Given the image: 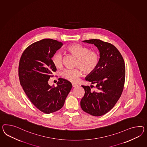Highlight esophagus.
<instances>
[{
	"mask_svg": "<svg viewBox=\"0 0 147 147\" xmlns=\"http://www.w3.org/2000/svg\"><path fill=\"white\" fill-rule=\"evenodd\" d=\"M72 85L73 87H75L78 86V85L77 84H75V83H72Z\"/></svg>",
	"mask_w": 147,
	"mask_h": 147,
	"instance_id": "esophagus-1",
	"label": "esophagus"
}]
</instances>
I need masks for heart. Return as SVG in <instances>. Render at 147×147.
<instances>
[{"instance_id": "b5f03b06", "label": "heart", "mask_w": 147, "mask_h": 147, "mask_svg": "<svg viewBox=\"0 0 147 147\" xmlns=\"http://www.w3.org/2000/svg\"><path fill=\"white\" fill-rule=\"evenodd\" d=\"M67 50L72 55L77 58L75 66L79 68L65 69L61 72L64 79L71 82H77L82 75L83 70L85 74L94 72L100 62V54L96 50H90L88 48L78 44H72L67 46ZM52 62L57 68H60L63 65V55L60 52L55 53Z\"/></svg>"}]
</instances>
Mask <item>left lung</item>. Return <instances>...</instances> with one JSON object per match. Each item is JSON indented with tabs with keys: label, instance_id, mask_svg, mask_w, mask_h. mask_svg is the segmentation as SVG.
Instances as JSON below:
<instances>
[{
	"label": "left lung",
	"instance_id": "1",
	"mask_svg": "<svg viewBox=\"0 0 147 147\" xmlns=\"http://www.w3.org/2000/svg\"><path fill=\"white\" fill-rule=\"evenodd\" d=\"M83 42L98 47L100 59L98 68L86 78L87 81L96 84V90H91L94 86H82L85 94L80 106L87 113L100 116L113 108L123 93L125 79L124 60L117 48L109 42L96 39Z\"/></svg>",
	"mask_w": 147,
	"mask_h": 147
}]
</instances>
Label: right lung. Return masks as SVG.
<instances>
[{"label": "right lung", "instance_id": "1", "mask_svg": "<svg viewBox=\"0 0 147 147\" xmlns=\"http://www.w3.org/2000/svg\"><path fill=\"white\" fill-rule=\"evenodd\" d=\"M62 45L52 39L35 42L24 51L19 62V80L23 90L31 103L44 113L61 109L71 89V83L63 78L59 79L57 87L48 83L57 71L52 57Z\"/></svg>", "mask_w": 147, "mask_h": 147}]
</instances>
